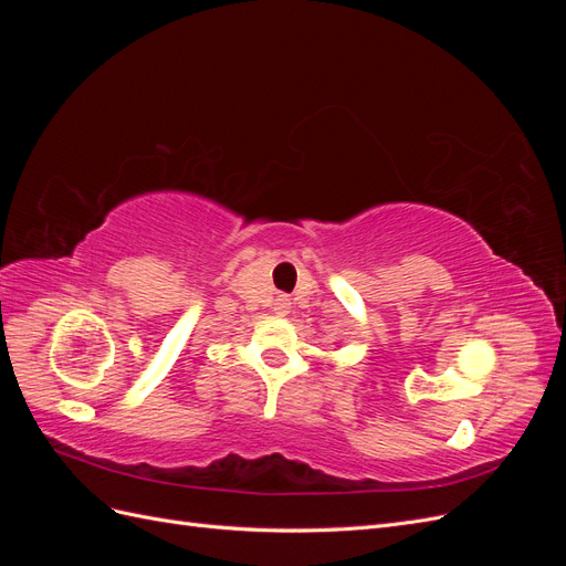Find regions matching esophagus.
Returning a JSON list of instances; mask_svg holds the SVG:
<instances>
[{
    "label": "esophagus",
    "instance_id": "esophagus-1",
    "mask_svg": "<svg viewBox=\"0 0 566 566\" xmlns=\"http://www.w3.org/2000/svg\"><path fill=\"white\" fill-rule=\"evenodd\" d=\"M287 312H290V300L285 295H279L276 302H273V314L287 316Z\"/></svg>",
    "mask_w": 566,
    "mask_h": 566
}]
</instances>
